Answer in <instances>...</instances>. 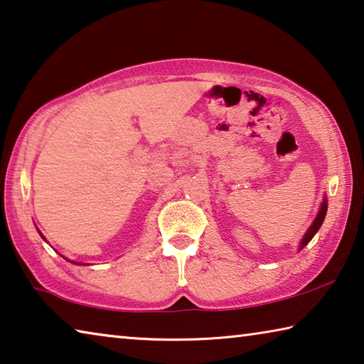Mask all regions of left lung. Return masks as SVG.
Listing matches in <instances>:
<instances>
[{"label":"left lung","mask_w":364,"mask_h":364,"mask_svg":"<svg viewBox=\"0 0 364 364\" xmlns=\"http://www.w3.org/2000/svg\"><path fill=\"white\" fill-rule=\"evenodd\" d=\"M326 213H327V198H326V195H324L323 203H321V206H319V211H318V214H316V218H314V221L311 223V225H309L308 230L305 232V235H303V238L300 240L299 250L305 248V247L308 245V243H309V240H311V238H313L314 235H316V232L319 230V228H321V225H323V223H324Z\"/></svg>","instance_id":"left-lung-1"}]
</instances>
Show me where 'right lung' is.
Segmentation results:
<instances>
[{
	"instance_id": "obj_1",
	"label": "right lung",
	"mask_w": 364,
	"mask_h": 364,
	"mask_svg": "<svg viewBox=\"0 0 364 364\" xmlns=\"http://www.w3.org/2000/svg\"><path fill=\"white\" fill-rule=\"evenodd\" d=\"M37 230H38V229H37ZM38 234H40V235H41V238H43V240L46 242V238L43 237V234H41V232H40V230H38ZM63 258H64V256H63ZM65 259H68V258H65ZM68 261H70V259H68ZM70 263H74V264H83V263H75V261H70Z\"/></svg>"
}]
</instances>
